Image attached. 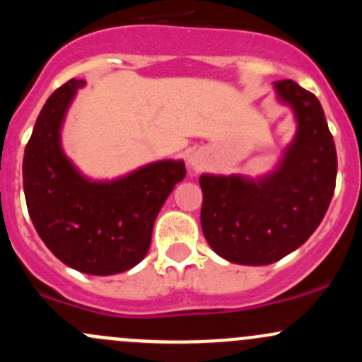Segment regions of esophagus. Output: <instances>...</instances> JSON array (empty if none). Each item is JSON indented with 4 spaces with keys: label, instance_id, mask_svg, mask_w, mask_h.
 I'll return each instance as SVG.
<instances>
[{
    "label": "esophagus",
    "instance_id": "obj_1",
    "mask_svg": "<svg viewBox=\"0 0 362 362\" xmlns=\"http://www.w3.org/2000/svg\"><path fill=\"white\" fill-rule=\"evenodd\" d=\"M204 166V154L202 151H192L187 154V168L189 173L194 175Z\"/></svg>",
    "mask_w": 362,
    "mask_h": 362
}]
</instances>
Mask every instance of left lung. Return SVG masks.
<instances>
[{
    "label": "left lung",
    "mask_w": 362,
    "mask_h": 362,
    "mask_svg": "<svg viewBox=\"0 0 362 362\" xmlns=\"http://www.w3.org/2000/svg\"><path fill=\"white\" fill-rule=\"evenodd\" d=\"M273 89L296 120L273 170L199 177L204 238L235 264L266 266L299 249L322 222L337 184V147L319 100L294 80L273 82Z\"/></svg>",
    "instance_id": "obj_1"
}]
</instances>
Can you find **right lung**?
I'll list each match as a JSON object with an SVG mask.
<instances>
[{"label":"right lung","instance_id":"add662e5","mask_svg":"<svg viewBox=\"0 0 362 362\" xmlns=\"http://www.w3.org/2000/svg\"><path fill=\"white\" fill-rule=\"evenodd\" d=\"M86 80L54 90L36 119L23 160L29 217L47 249L87 275H117L147 255L156 217L175 184L182 159L144 164L112 180L83 175L63 148L66 113Z\"/></svg>","mask_w":362,"mask_h":362}]
</instances>
